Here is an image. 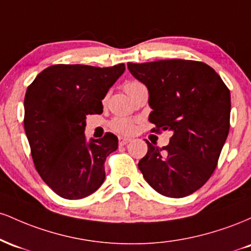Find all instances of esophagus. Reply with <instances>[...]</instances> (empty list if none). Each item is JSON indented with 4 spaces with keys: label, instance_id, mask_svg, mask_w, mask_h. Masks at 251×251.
Here are the masks:
<instances>
[{
    "label": "esophagus",
    "instance_id": "obj_1",
    "mask_svg": "<svg viewBox=\"0 0 251 251\" xmlns=\"http://www.w3.org/2000/svg\"><path fill=\"white\" fill-rule=\"evenodd\" d=\"M129 142H131V139H129V138H126V137H119V145H120V146L126 145V144H128Z\"/></svg>",
    "mask_w": 251,
    "mask_h": 251
}]
</instances>
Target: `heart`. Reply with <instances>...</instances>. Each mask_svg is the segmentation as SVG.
<instances>
[{
	"label": "heart",
	"mask_w": 251,
	"mask_h": 251,
	"mask_svg": "<svg viewBox=\"0 0 251 251\" xmlns=\"http://www.w3.org/2000/svg\"><path fill=\"white\" fill-rule=\"evenodd\" d=\"M139 85V82L137 81H129L126 82L125 86H124V89L125 92H127L129 88L134 87V86ZM111 128L114 129V131L119 132V133H129V132L133 131L134 124L132 120L126 119V118H114L111 122Z\"/></svg>",
	"instance_id": "b5f03b06"
}]
</instances>
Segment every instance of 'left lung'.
<instances>
[{
    "instance_id": "1",
    "label": "left lung",
    "mask_w": 251,
    "mask_h": 251,
    "mask_svg": "<svg viewBox=\"0 0 251 251\" xmlns=\"http://www.w3.org/2000/svg\"><path fill=\"white\" fill-rule=\"evenodd\" d=\"M149 89L153 131H171L164 148L148 143L138 168L160 195L181 198L211 177L230 128V91L214 68L192 60L127 63Z\"/></svg>"
}]
</instances>
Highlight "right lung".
Segmentation results:
<instances>
[{"label": "right lung", "mask_w": 251, "mask_h": 251, "mask_svg": "<svg viewBox=\"0 0 251 251\" xmlns=\"http://www.w3.org/2000/svg\"><path fill=\"white\" fill-rule=\"evenodd\" d=\"M124 71V63L53 65L28 86L24 123L31 157L43 181L60 197H87L105 180L103 164L118 149V138L106 133L87 142L86 116L101 113V100Z\"/></svg>", "instance_id": "1"}]
</instances>
